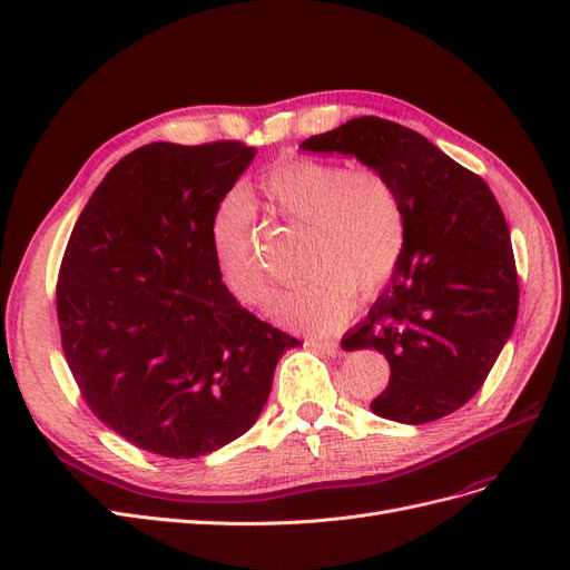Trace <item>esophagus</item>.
<instances>
[{
    "instance_id": "esophagus-1",
    "label": "esophagus",
    "mask_w": 570,
    "mask_h": 570,
    "mask_svg": "<svg viewBox=\"0 0 570 570\" xmlns=\"http://www.w3.org/2000/svg\"><path fill=\"white\" fill-rule=\"evenodd\" d=\"M308 344H312L314 350H318V352H323V354H331V356L342 354L340 344H337V342H333V340H312Z\"/></svg>"
}]
</instances>
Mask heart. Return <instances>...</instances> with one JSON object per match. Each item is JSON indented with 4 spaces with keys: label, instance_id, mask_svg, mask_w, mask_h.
Listing matches in <instances>:
<instances>
[{
    "label": "heart",
    "instance_id": "obj_1",
    "mask_svg": "<svg viewBox=\"0 0 570 570\" xmlns=\"http://www.w3.org/2000/svg\"><path fill=\"white\" fill-rule=\"evenodd\" d=\"M258 195L275 216L304 228L297 258L304 275L273 304L281 323L331 333L350 318L354 295L371 299L394 278L406 245V212L385 170L285 159L258 180ZM212 239L223 283L243 304L266 306L273 281L254 252L243 199L218 206Z\"/></svg>",
    "mask_w": 570,
    "mask_h": 570
}]
</instances>
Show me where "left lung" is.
Here are the masks:
<instances>
[{"label":"left lung","instance_id":"8db88e82","mask_svg":"<svg viewBox=\"0 0 570 570\" xmlns=\"http://www.w3.org/2000/svg\"><path fill=\"white\" fill-rule=\"evenodd\" d=\"M304 151L354 154L385 170L406 212L400 268L342 347L377 350L390 383L373 413L430 423L485 383L519 316V273L502 206L473 170L416 130L377 116L308 137Z\"/></svg>","mask_w":570,"mask_h":570}]
</instances>
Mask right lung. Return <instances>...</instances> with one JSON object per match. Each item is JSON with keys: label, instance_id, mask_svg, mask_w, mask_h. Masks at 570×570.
<instances>
[{"label": "right lung", "instance_id": "add662e5", "mask_svg": "<svg viewBox=\"0 0 570 570\" xmlns=\"http://www.w3.org/2000/svg\"><path fill=\"white\" fill-rule=\"evenodd\" d=\"M256 147L151 142L99 183L57 281L61 347L85 404L145 452L195 459L262 413L299 347L220 283L212 226Z\"/></svg>", "mask_w": 570, "mask_h": 570}]
</instances>
